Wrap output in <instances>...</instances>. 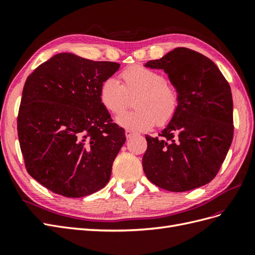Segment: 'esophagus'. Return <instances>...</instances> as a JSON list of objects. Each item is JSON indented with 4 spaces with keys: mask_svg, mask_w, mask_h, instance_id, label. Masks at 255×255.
<instances>
[{
    "mask_svg": "<svg viewBox=\"0 0 255 255\" xmlns=\"http://www.w3.org/2000/svg\"><path fill=\"white\" fill-rule=\"evenodd\" d=\"M134 134H135V133L133 132V130H130V129H127V130H126V136H127V138H130Z\"/></svg>",
    "mask_w": 255,
    "mask_h": 255,
    "instance_id": "34e87169",
    "label": "esophagus"
}]
</instances>
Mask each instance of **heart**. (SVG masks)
<instances>
[{
  "mask_svg": "<svg viewBox=\"0 0 255 255\" xmlns=\"http://www.w3.org/2000/svg\"><path fill=\"white\" fill-rule=\"evenodd\" d=\"M121 84L113 78L100 86V101L107 112L119 115L134 98L135 110L120 115L118 125L127 128L144 130L164 127L175 116L180 104V92L158 71L143 66H133L120 73Z\"/></svg>",
  "mask_w": 255,
  "mask_h": 255,
  "instance_id": "heart-1",
  "label": "heart"
}]
</instances>
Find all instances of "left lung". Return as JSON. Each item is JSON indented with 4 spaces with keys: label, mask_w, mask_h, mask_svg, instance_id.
Instances as JSON below:
<instances>
[{
    "label": "left lung",
    "mask_w": 255,
    "mask_h": 255,
    "mask_svg": "<svg viewBox=\"0 0 255 255\" xmlns=\"http://www.w3.org/2000/svg\"><path fill=\"white\" fill-rule=\"evenodd\" d=\"M163 69L180 92L179 109L157 137L145 135L144 174L169 191H187L210 183L233 139L230 85L213 60L176 48L144 65Z\"/></svg>",
    "instance_id": "obj_1"
}]
</instances>
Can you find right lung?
<instances>
[{
    "instance_id": "right-lung-1",
    "label": "right lung",
    "mask_w": 255,
    "mask_h": 255,
    "mask_svg": "<svg viewBox=\"0 0 255 255\" xmlns=\"http://www.w3.org/2000/svg\"><path fill=\"white\" fill-rule=\"evenodd\" d=\"M113 61L59 53L28 75L18 114V137L29 175L68 198L102 189L126 142L100 101V86L118 70Z\"/></svg>"
}]
</instances>
